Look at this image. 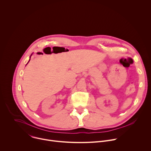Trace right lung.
<instances>
[{"mask_svg":"<svg viewBox=\"0 0 151 151\" xmlns=\"http://www.w3.org/2000/svg\"><path fill=\"white\" fill-rule=\"evenodd\" d=\"M29 61H30V60H29ZM29 62H28V63H29Z\"/></svg>","mask_w":151,"mask_h":151,"instance_id":"add662e5","label":"right lung"}]
</instances>
